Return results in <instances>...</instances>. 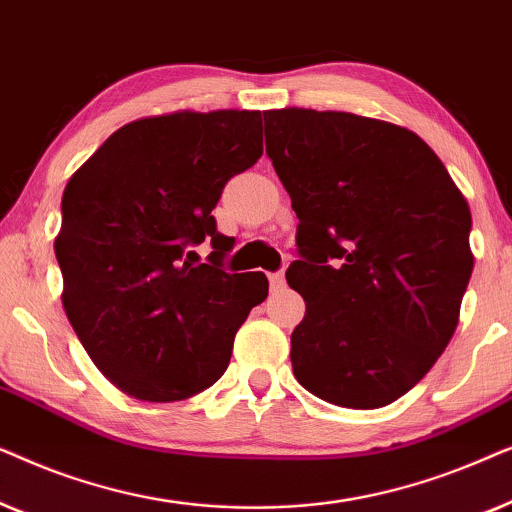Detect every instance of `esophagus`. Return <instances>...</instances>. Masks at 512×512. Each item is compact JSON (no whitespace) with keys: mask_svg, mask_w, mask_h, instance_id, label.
I'll return each mask as SVG.
<instances>
[{"mask_svg":"<svg viewBox=\"0 0 512 512\" xmlns=\"http://www.w3.org/2000/svg\"><path fill=\"white\" fill-rule=\"evenodd\" d=\"M270 284H272V289H275V291L284 289V286H286L284 272H272V275H270Z\"/></svg>","mask_w":512,"mask_h":512,"instance_id":"obj_1","label":"esophagus"}]
</instances>
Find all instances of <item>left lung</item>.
<instances>
[{
	"label": "left lung",
	"instance_id": "left-lung-1",
	"mask_svg": "<svg viewBox=\"0 0 512 512\" xmlns=\"http://www.w3.org/2000/svg\"><path fill=\"white\" fill-rule=\"evenodd\" d=\"M263 116L300 221V261L286 270L307 307L291 333L293 375L340 408L394 403L459 324L473 272L468 202L401 125L298 107Z\"/></svg>",
	"mask_w": 512,
	"mask_h": 512
}]
</instances>
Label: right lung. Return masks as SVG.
<instances>
[{"label":"right lung","instance_id":"1","mask_svg":"<svg viewBox=\"0 0 512 512\" xmlns=\"http://www.w3.org/2000/svg\"><path fill=\"white\" fill-rule=\"evenodd\" d=\"M263 156L261 111H174L118 128L67 181L55 258L62 307L100 373L137 401H184L226 373L237 328L268 298L228 275L212 209ZM213 240L209 264L187 247Z\"/></svg>","mask_w":512,"mask_h":512}]
</instances>
